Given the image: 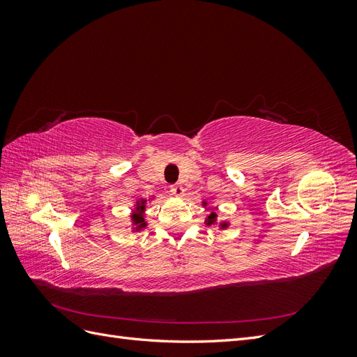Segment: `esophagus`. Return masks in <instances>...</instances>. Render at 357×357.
Returning <instances> with one entry per match:
<instances>
[{
  "label": "esophagus",
  "mask_w": 357,
  "mask_h": 357,
  "mask_svg": "<svg viewBox=\"0 0 357 357\" xmlns=\"http://www.w3.org/2000/svg\"><path fill=\"white\" fill-rule=\"evenodd\" d=\"M169 190H171L172 195L177 197V198L183 197V193H185V189H183V186H181V185H172Z\"/></svg>",
  "instance_id": "34e87169"
}]
</instances>
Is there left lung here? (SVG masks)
I'll return each instance as SVG.
<instances>
[{"instance_id": "8db88e82", "label": "left lung", "mask_w": 357, "mask_h": 357, "mask_svg": "<svg viewBox=\"0 0 357 357\" xmlns=\"http://www.w3.org/2000/svg\"><path fill=\"white\" fill-rule=\"evenodd\" d=\"M201 205H202L204 208H207L208 202H207V201H202V204H201ZM204 223L207 225V226H218L219 229H226V228H228V226L231 225L229 222H226V220H220V222H219L218 213H215V211H211L210 214H207V218H205Z\"/></svg>"}]
</instances>
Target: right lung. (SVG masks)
Returning <instances> with one entry per match:
<instances>
[{
    "instance_id": "add662e5",
    "label": "right lung",
    "mask_w": 357,
    "mask_h": 357,
    "mask_svg": "<svg viewBox=\"0 0 357 357\" xmlns=\"http://www.w3.org/2000/svg\"><path fill=\"white\" fill-rule=\"evenodd\" d=\"M155 199V195L150 198H138L134 202V208L131 213V231L132 232H139L147 228V222H146V208L147 204L152 202Z\"/></svg>"
}]
</instances>
